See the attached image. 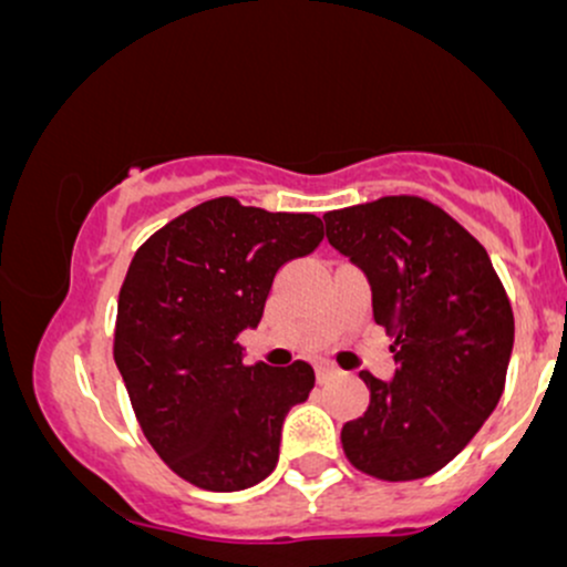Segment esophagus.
Returning a JSON list of instances; mask_svg holds the SVG:
<instances>
[{
  "label": "esophagus",
  "instance_id": "obj_1",
  "mask_svg": "<svg viewBox=\"0 0 567 567\" xmlns=\"http://www.w3.org/2000/svg\"><path fill=\"white\" fill-rule=\"evenodd\" d=\"M336 375L338 370L333 365H328V362H320V365H317V381L320 383H328L330 379H336Z\"/></svg>",
  "mask_w": 567,
  "mask_h": 567
}]
</instances>
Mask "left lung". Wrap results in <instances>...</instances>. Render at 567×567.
Returning a JSON list of instances; mask_svg holds the SVG:
<instances>
[{
    "label": "left lung",
    "mask_w": 567,
    "mask_h": 567,
    "mask_svg": "<svg viewBox=\"0 0 567 567\" xmlns=\"http://www.w3.org/2000/svg\"><path fill=\"white\" fill-rule=\"evenodd\" d=\"M336 250L370 279L373 320L394 336L392 381L362 370L370 405L341 429L351 466L386 483L440 472L504 394L514 343L509 296L487 250L413 194L324 213Z\"/></svg>",
    "instance_id": "left-lung-1"
}]
</instances>
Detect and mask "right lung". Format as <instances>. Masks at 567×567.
Instances as JSON below:
<instances>
[{"instance_id": "right-lung-1", "label": "right lung", "mask_w": 567, "mask_h": 567, "mask_svg": "<svg viewBox=\"0 0 567 567\" xmlns=\"http://www.w3.org/2000/svg\"><path fill=\"white\" fill-rule=\"evenodd\" d=\"M322 218L216 197L173 218L135 250L116 303L114 360L135 419L186 483L231 493L275 472L288 410L315 368L245 365L279 266L322 243Z\"/></svg>"}]
</instances>
